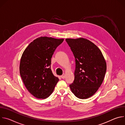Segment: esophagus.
Returning a JSON list of instances; mask_svg holds the SVG:
<instances>
[{
    "label": "esophagus",
    "instance_id": "esophagus-1",
    "mask_svg": "<svg viewBox=\"0 0 125 125\" xmlns=\"http://www.w3.org/2000/svg\"><path fill=\"white\" fill-rule=\"evenodd\" d=\"M65 76H66L65 74H63V75L61 76V77L62 79H65Z\"/></svg>",
    "mask_w": 125,
    "mask_h": 125
}]
</instances>
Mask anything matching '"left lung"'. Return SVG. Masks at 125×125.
I'll return each mask as SVG.
<instances>
[{
  "mask_svg": "<svg viewBox=\"0 0 125 125\" xmlns=\"http://www.w3.org/2000/svg\"><path fill=\"white\" fill-rule=\"evenodd\" d=\"M75 59V79L70 84L71 91L80 99L93 96L101 85L106 63L98 47L83 38L66 39Z\"/></svg>",
  "mask_w": 125,
  "mask_h": 125,
  "instance_id": "obj_1",
  "label": "left lung"
}]
</instances>
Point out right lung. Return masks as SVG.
<instances>
[{"instance_id":"1","label":"right lung","mask_w":125,"mask_h":125,"mask_svg":"<svg viewBox=\"0 0 125 125\" xmlns=\"http://www.w3.org/2000/svg\"><path fill=\"white\" fill-rule=\"evenodd\" d=\"M63 41L42 37L30 43L23 53L20 74L28 91L37 98L48 97L59 81L50 69L51 58Z\"/></svg>"}]
</instances>
